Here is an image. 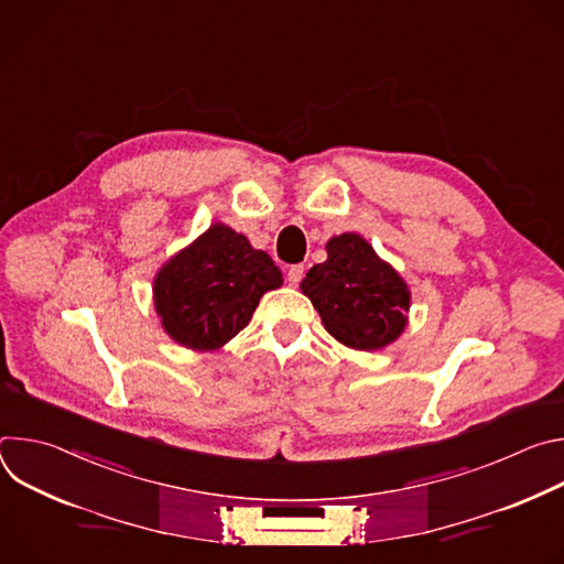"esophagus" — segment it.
<instances>
[{
    "label": "esophagus",
    "instance_id": "34e87169",
    "mask_svg": "<svg viewBox=\"0 0 564 564\" xmlns=\"http://www.w3.org/2000/svg\"><path fill=\"white\" fill-rule=\"evenodd\" d=\"M303 274H305V268H303V265H292V268L288 270V281H290V285H299L301 279H303Z\"/></svg>",
    "mask_w": 564,
    "mask_h": 564
}]
</instances>
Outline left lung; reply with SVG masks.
<instances>
[{
    "mask_svg": "<svg viewBox=\"0 0 564 564\" xmlns=\"http://www.w3.org/2000/svg\"><path fill=\"white\" fill-rule=\"evenodd\" d=\"M326 252L328 259L301 281L326 330L355 350H379L399 339L411 307L406 281L355 231L333 236Z\"/></svg>",
    "mask_w": 564,
    "mask_h": 564,
    "instance_id": "1",
    "label": "left lung"
}]
</instances>
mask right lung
I'll return each mask as SVG.
<instances>
[{"mask_svg":"<svg viewBox=\"0 0 564 564\" xmlns=\"http://www.w3.org/2000/svg\"><path fill=\"white\" fill-rule=\"evenodd\" d=\"M283 274L250 240L216 223L153 279V307L165 333L192 350H218L243 330Z\"/></svg>","mask_w":564,"mask_h":564,"instance_id":"add662e5","label":"right lung"}]
</instances>
